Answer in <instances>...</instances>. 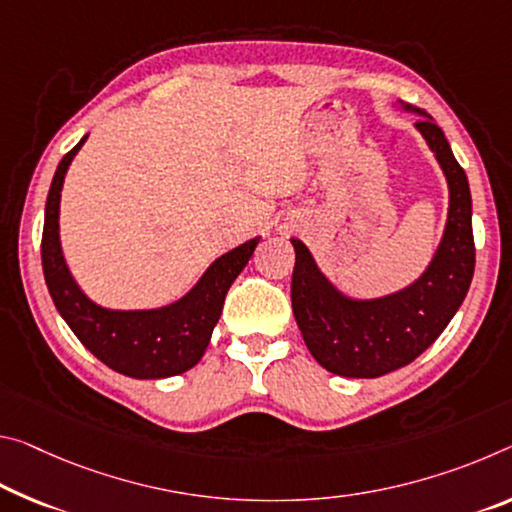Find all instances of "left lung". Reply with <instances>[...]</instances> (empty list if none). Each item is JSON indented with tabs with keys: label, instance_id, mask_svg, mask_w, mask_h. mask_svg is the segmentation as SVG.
<instances>
[{
	"label": "left lung",
	"instance_id": "obj_1",
	"mask_svg": "<svg viewBox=\"0 0 512 512\" xmlns=\"http://www.w3.org/2000/svg\"><path fill=\"white\" fill-rule=\"evenodd\" d=\"M401 109L419 116L417 132L449 186V214L426 271L394 294L351 298L321 273L303 241L291 239L296 250L291 307L300 335L323 369L344 378H378L419 358L449 326L474 278L472 193L465 170L426 111L403 102Z\"/></svg>",
	"mask_w": 512,
	"mask_h": 512
}]
</instances>
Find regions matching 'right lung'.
<instances>
[{"label": "right lung", "mask_w": 512, "mask_h": 512, "mask_svg": "<svg viewBox=\"0 0 512 512\" xmlns=\"http://www.w3.org/2000/svg\"><path fill=\"white\" fill-rule=\"evenodd\" d=\"M86 139L88 136L61 159L47 193L40 243L47 289L79 342L109 369L141 380L177 376L196 367L205 355L214 326L221 319L227 289L246 269L262 237L241 243L214 259L189 294L170 305L154 310H109L93 303L72 278L59 237L63 180Z\"/></svg>", "instance_id": "obj_1"}]
</instances>
